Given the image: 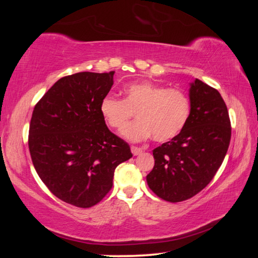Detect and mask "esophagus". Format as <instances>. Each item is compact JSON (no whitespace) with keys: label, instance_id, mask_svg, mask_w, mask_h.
<instances>
[{"label":"esophagus","instance_id":"obj_1","mask_svg":"<svg viewBox=\"0 0 258 258\" xmlns=\"http://www.w3.org/2000/svg\"><path fill=\"white\" fill-rule=\"evenodd\" d=\"M131 151H132V154L134 155V156H139V155H141L142 154V149L141 148H138V147H131Z\"/></svg>","mask_w":258,"mask_h":258}]
</instances>
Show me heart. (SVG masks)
I'll return each instance as SVG.
<instances>
[{"mask_svg": "<svg viewBox=\"0 0 258 258\" xmlns=\"http://www.w3.org/2000/svg\"><path fill=\"white\" fill-rule=\"evenodd\" d=\"M124 100L107 94L100 101V112L112 128L121 130L135 112L138 119L121 131L130 141L152 139L168 141L180 134L189 120L191 101L180 89L139 82L124 87Z\"/></svg>", "mask_w": 258, "mask_h": 258, "instance_id": "b5f03b06", "label": "heart"}]
</instances>
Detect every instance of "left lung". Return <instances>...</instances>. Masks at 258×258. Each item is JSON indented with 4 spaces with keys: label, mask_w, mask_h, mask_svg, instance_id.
I'll return each instance as SVG.
<instances>
[{
    "label": "left lung",
    "mask_w": 258,
    "mask_h": 258,
    "mask_svg": "<svg viewBox=\"0 0 258 258\" xmlns=\"http://www.w3.org/2000/svg\"><path fill=\"white\" fill-rule=\"evenodd\" d=\"M191 112L182 132L154 149L147 183L159 198L178 203L194 197L213 180L228 152L231 123L220 92L206 83H190Z\"/></svg>",
    "instance_id": "1"
}]
</instances>
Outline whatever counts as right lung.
<instances>
[{
	"label": "right lung",
	"mask_w": 258,
	"mask_h": 258,
	"mask_svg": "<svg viewBox=\"0 0 258 258\" xmlns=\"http://www.w3.org/2000/svg\"><path fill=\"white\" fill-rule=\"evenodd\" d=\"M113 74L83 72L60 78L34 108L28 137L34 167L47 189L73 206L101 202L117 166L133 156L100 112Z\"/></svg>",
	"instance_id": "1"
}]
</instances>
